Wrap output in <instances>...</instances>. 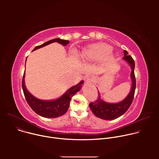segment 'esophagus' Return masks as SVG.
<instances>
[{"label": "esophagus", "mask_w": 159, "mask_h": 159, "mask_svg": "<svg viewBox=\"0 0 159 159\" xmlns=\"http://www.w3.org/2000/svg\"><path fill=\"white\" fill-rule=\"evenodd\" d=\"M95 78L93 76V75H88L87 77H86V80L87 82H93Z\"/></svg>", "instance_id": "esophagus-1"}]
</instances>
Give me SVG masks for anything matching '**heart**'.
<instances>
[{
    "label": "heart",
    "instance_id": "obj_1",
    "mask_svg": "<svg viewBox=\"0 0 159 159\" xmlns=\"http://www.w3.org/2000/svg\"><path fill=\"white\" fill-rule=\"evenodd\" d=\"M112 53V48L106 44H94L89 46L80 54L84 60H98L104 59Z\"/></svg>",
    "mask_w": 159,
    "mask_h": 159
}]
</instances>
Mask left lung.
I'll list each match as a JSON object with an SVG mask.
<instances>
[{
    "instance_id": "obj_1",
    "label": "left lung",
    "mask_w": 159,
    "mask_h": 159,
    "mask_svg": "<svg viewBox=\"0 0 159 159\" xmlns=\"http://www.w3.org/2000/svg\"><path fill=\"white\" fill-rule=\"evenodd\" d=\"M125 57L123 58L131 66V88L130 93L122 101L118 103H109L104 101L100 96L98 91V98L95 102L89 104L90 109L93 111V114L102 120H112L119 118L127 111L131 106L134 98V94L136 89V79L134 74V61L133 58L128 55L127 51L124 50Z\"/></svg>"
}]
</instances>
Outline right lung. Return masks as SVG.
Returning a JSON list of instances; mask_svg holds the SVG:
<instances>
[{"instance_id": "obj_1", "label": "right lung", "mask_w": 159, "mask_h": 159, "mask_svg": "<svg viewBox=\"0 0 159 159\" xmlns=\"http://www.w3.org/2000/svg\"><path fill=\"white\" fill-rule=\"evenodd\" d=\"M54 42H57L63 45V46H65V45L69 43V41L68 40L55 38L44 43L39 45V46L36 47L33 51L42 48L44 46H47V45ZM25 72H24L23 78H22V87L28 104L36 114L47 118H55L64 115L69 107L70 102L72 96L78 91H79L84 83L83 80L80 81L76 85H74L70 87L69 89H68L65 94L55 100L44 101L35 98L28 91L25 84Z\"/></svg>"}]
</instances>
